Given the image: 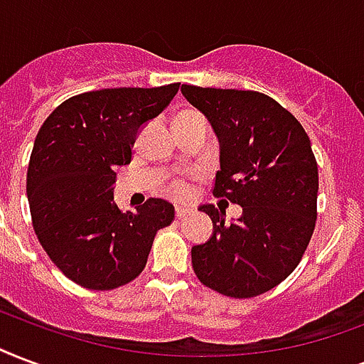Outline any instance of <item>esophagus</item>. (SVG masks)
Returning <instances> with one entry per match:
<instances>
[{
  "label": "esophagus",
  "mask_w": 364,
  "mask_h": 364,
  "mask_svg": "<svg viewBox=\"0 0 364 364\" xmlns=\"http://www.w3.org/2000/svg\"><path fill=\"white\" fill-rule=\"evenodd\" d=\"M187 212H188V210L185 206H177L176 208V218L177 219H183V218H185V215H187Z\"/></svg>",
  "instance_id": "34e87169"
}]
</instances>
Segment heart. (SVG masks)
Listing matches in <instances>:
<instances>
[{"instance_id": "b5f03b06", "label": "heart", "mask_w": 364, "mask_h": 364, "mask_svg": "<svg viewBox=\"0 0 364 364\" xmlns=\"http://www.w3.org/2000/svg\"><path fill=\"white\" fill-rule=\"evenodd\" d=\"M187 185L185 183H176L173 187H171V194L176 196V198H185L187 196Z\"/></svg>"}]
</instances>
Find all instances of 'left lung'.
<instances>
[{"instance_id":"1","label":"left lung","mask_w":364,"mask_h":364,"mask_svg":"<svg viewBox=\"0 0 364 364\" xmlns=\"http://www.w3.org/2000/svg\"><path fill=\"white\" fill-rule=\"evenodd\" d=\"M219 139L213 196L242 206L225 223L212 204L210 240L193 246L198 281L229 298H254L281 284L304 257L317 221L318 168L307 133L265 93L181 85Z\"/></svg>"}]
</instances>
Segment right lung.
<instances>
[{
  "mask_svg": "<svg viewBox=\"0 0 364 364\" xmlns=\"http://www.w3.org/2000/svg\"><path fill=\"white\" fill-rule=\"evenodd\" d=\"M179 91L114 87L80 93L53 110L36 135L26 194L38 240L76 284L114 290L145 269L152 240L176 218L162 198L137 212L114 204V170L132 162L135 137Z\"/></svg>",
  "mask_w": 364,
  "mask_h": 364,
  "instance_id": "obj_1",
  "label": "right lung"
}]
</instances>
